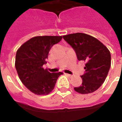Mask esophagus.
Here are the masks:
<instances>
[{
  "mask_svg": "<svg viewBox=\"0 0 122 122\" xmlns=\"http://www.w3.org/2000/svg\"><path fill=\"white\" fill-rule=\"evenodd\" d=\"M67 76H68L69 77H72V75H70V74H68V73H66Z\"/></svg>",
  "mask_w": 122,
  "mask_h": 122,
  "instance_id": "34e87169",
  "label": "esophagus"
}]
</instances>
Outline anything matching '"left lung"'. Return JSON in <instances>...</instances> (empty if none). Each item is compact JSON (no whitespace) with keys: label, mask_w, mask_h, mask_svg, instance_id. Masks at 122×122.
I'll list each match as a JSON object with an SVG mask.
<instances>
[{"label":"left lung","mask_w":122,"mask_h":122,"mask_svg":"<svg viewBox=\"0 0 122 122\" xmlns=\"http://www.w3.org/2000/svg\"><path fill=\"white\" fill-rule=\"evenodd\" d=\"M63 39L76 52L78 61L86 62L82 83L75 87L77 92L85 94L94 92L104 83L111 66V54L108 48L97 39L85 33L64 35Z\"/></svg>","instance_id":"8db88e82"}]
</instances>
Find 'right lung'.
Returning a JSON list of instances; mask_svg holds the SVG:
<instances>
[{
    "label": "right lung",
    "instance_id": "obj_1",
    "mask_svg": "<svg viewBox=\"0 0 122 122\" xmlns=\"http://www.w3.org/2000/svg\"><path fill=\"white\" fill-rule=\"evenodd\" d=\"M62 36H37L24 43L16 52L15 67L25 86L37 95H47L53 90L62 72L50 73L43 68L51 48Z\"/></svg>",
    "mask_w": 122,
    "mask_h": 122
}]
</instances>
